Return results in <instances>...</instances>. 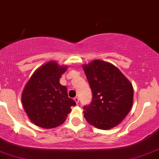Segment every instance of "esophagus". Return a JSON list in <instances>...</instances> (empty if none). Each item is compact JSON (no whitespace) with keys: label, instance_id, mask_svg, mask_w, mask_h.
I'll return each instance as SVG.
<instances>
[{"label":"esophagus","instance_id":"1","mask_svg":"<svg viewBox=\"0 0 159 159\" xmlns=\"http://www.w3.org/2000/svg\"><path fill=\"white\" fill-rule=\"evenodd\" d=\"M74 101H75V103H76L77 105H78V104H79V102H80V99H79V98H78V97H75V98H74Z\"/></svg>","mask_w":159,"mask_h":159}]
</instances>
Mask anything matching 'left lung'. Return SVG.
Instances as JSON below:
<instances>
[{
  "label": "left lung",
  "mask_w": 159,
  "mask_h": 159,
  "mask_svg": "<svg viewBox=\"0 0 159 159\" xmlns=\"http://www.w3.org/2000/svg\"><path fill=\"white\" fill-rule=\"evenodd\" d=\"M92 91L91 103L84 107L86 120L100 129L118 126L132 108L134 88L116 66L95 59L83 66Z\"/></svg>",
  "instance_id": "obj_1"
}]
</instances>
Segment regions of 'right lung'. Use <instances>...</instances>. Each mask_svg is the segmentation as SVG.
I'll list each match as a JSON object with an SVG mask.
<instances>
[{
    "label": "right lung",
    "instance_id": "obj_1",
    "mask_svg": "<svg viewBox=\"0 0 159 159\" xmlns=\"http://www.w3.org/2000/svg\"><path fill=\"white\" fill-rule=\"evenodd\" d=\"M67 66L50 61L31 75L22 93V104L33 124L45 129L57 127L66 121L75 102L68 97L67 88L59 82Z\"/></svg>",
    "mask_w": 159,
    "mask_h": 159
}]
</instances>
